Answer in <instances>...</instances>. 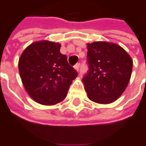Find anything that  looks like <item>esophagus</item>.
Returning <instances> with one entry per match:
<instances>
[{
  "label": "esophagus",
  "instance_id": "34e87169",
  "mask_svg": "<svg viewBox=\"0 0 146 146\" xmlns=\"http://www.w3.org/2000/svg\"><path fill=\"white\" fill-rule=\"evenodd\" d=\"M79 67H80V63H76L75 66H74V68H75L77 71H79Z\"/></svg>",
  "mask_w": 146,
  "mask_h": 146
}]
</instances>
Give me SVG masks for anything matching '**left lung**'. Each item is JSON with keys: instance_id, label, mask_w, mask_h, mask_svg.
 <instances>
[{"instance_id": "left-lung-1", "label": "left lung", "mask_w": 146, "mask_h": 146, "mask_svg": "<svg viewBox=\"0 0 146 146\" xmlns=\"http://www.w3.org/2000/svg\"><path fill=\"white\" fill-rule=\"evenodd\" d=\"M89 70L83 78L87 97L91 101L108 104L124 92L131 77L133 60L116 44L98 41L87 44Z\"/></svg>"}]
</instances>
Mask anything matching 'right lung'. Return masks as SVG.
Here are the masks:
<instances>
[{
  "label": "right lung",
  "instance_id": "right-lung-1",
  "mask_svg": "<svg viewBox=\"0 0 146 146\" xmlns=\"http://www.w3.org/2000/svg\"><path fill=\"white\" fill-rule=\"evenodd\" d=\"M59 43L42 40L30 44L19 59V72L25 90L40 104L55 105L66 98L78 73L60 53Z\"/></svg>",
  "mask_w": 146,
  "mask_h": 146
}]
</instances>
